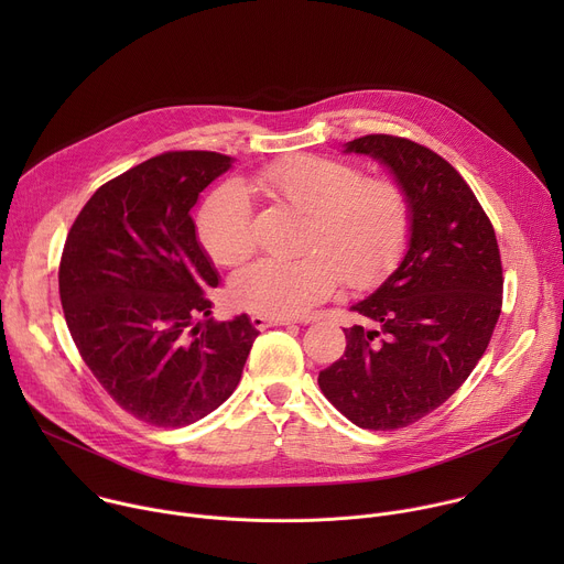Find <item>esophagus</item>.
Listing matches in <instances>:
<instances>
[{"mask_svg": "<svg viewBox=\"0 0 564 564\" xmlns=\"http://www.w3.org/2000/svg\"><path fill=\"white\" fill-rule=\"evenodd\" d=\"M294 324L292 318H272V316H265V314H252V326L257 330H265V328H272V326H290Z\"/></svg>", "mask_w": 564, "mask_h": 564, "instance_id": "34e87169", "label": "esophagus"}]
</instances>
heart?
<instances>
[{
    "instance_id": "obj_1",
    "label": "heart",
    "mask_w": 564,
    "mask_h": 564,
    "mask_svg": "<svg viewBox=\"0 0 564 564\" xmlns=\"http://www.w3.org/2000/svg\"><path fill=\"white\" fill-rule=\"evenodd\" d=\"M252 185L301 214L303 257L261 259L240 270L229 294L236 305L272 318H294L350 288L379 281L399 259L411 229V200L392 178L324 155H294L254 174ZM198 238L218 265L243 263L254 250L252 203L243 185L225 183L198 214Z\"/></svg>"
}]
</instances>
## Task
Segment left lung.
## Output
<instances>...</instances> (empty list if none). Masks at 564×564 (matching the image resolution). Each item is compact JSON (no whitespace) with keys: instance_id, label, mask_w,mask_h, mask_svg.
I'll return each instance as SVG.
<instances>
[{"instance_id":"8db88e82","label":"left lung","mask_w":564,"mask_h":564,"mask_svg":"<svg viewBox=\"0 0 564 564\" xmlns=\"http://www.w3.org/2000/svg\"><path fill=\"white\" fill-rule=\"evenodd\" d=\"M344 153L370 155L406 189L411 229L397 270L350 305L370 328H344L346 352L318 386L359 429L392 431L442 406L485 355L502 307L500 250L475 194L435 151L375 133Z\"/></svg>"}]
</instances>
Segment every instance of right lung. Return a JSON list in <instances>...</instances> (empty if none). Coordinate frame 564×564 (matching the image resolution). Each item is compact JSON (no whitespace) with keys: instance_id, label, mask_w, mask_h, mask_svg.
<instances>
[{"instance_id":"1","label":"right lung","mask_w":564,"mask_h":564,"mask_svg":"<svg viewBox=\"0 0 564 564\" xmlns=\"http://www.w3.org/2000/svg\"><path fill=\"white\" fill-rule=\"evenodd\" d=\"M234 158L170 151L102 185L62 252L59 299L94 377L133 417L189 426L234 392L259 330L248 314L214 321L218 272L192 209Z\"/></svg>"}]
</instances>
